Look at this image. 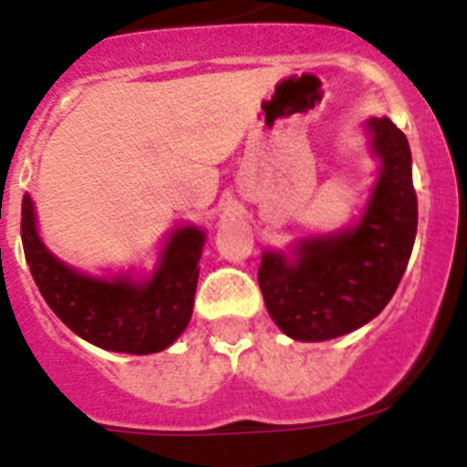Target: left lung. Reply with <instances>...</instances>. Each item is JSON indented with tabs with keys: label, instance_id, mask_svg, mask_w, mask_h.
<instances>
[{
	"label": "left lung",
	"instance_id": "1",
	"mask_svg": "<svg viewBox=\"0 0 467 467\" xmlns=\"http://www.w3.org/2000/svg\"><path fill=\"white\" fill-rule=\"evenodd\" d=\"M365 133L379 172L360 217L262 253L259 290L290 339L327 341L360 329L386 308L410 264L419 224L410 142L390 119H367Z\"/></svg>",
	"mask_w": 467,
	"mask_h": 467
}]
</instances>
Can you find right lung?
Segmentation results:
<instances>
[{
  "instance_id": "1",
  "label": "right lung",
  "mask_w": 467,
  "mask_h": 467,
  "mask_svg": "<svg viewBox=\"0 0 467 467\" xmlns=\"http://www.w3.org/2000/svg\"><path fill=\"white\" fill-rule=\"evenodd\" d=\"M20 238L41 296L88 344L114 353L150 356L175 344L187 329L198 262L208 238L201 226H175L163 241L154 271L144 275L130 269L93 275L56 257L41 241L30 193L23 196Z\"/></svg>"
}]
</instances>
